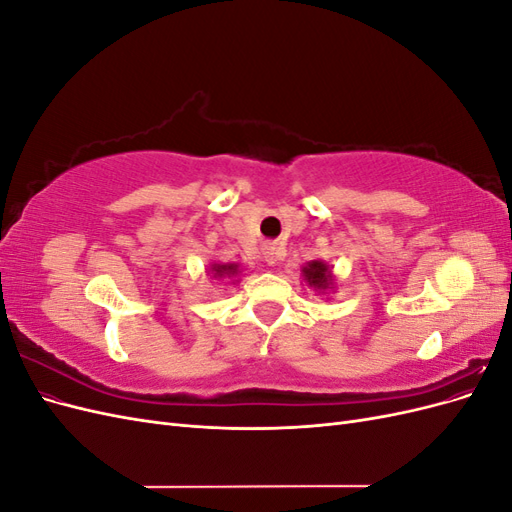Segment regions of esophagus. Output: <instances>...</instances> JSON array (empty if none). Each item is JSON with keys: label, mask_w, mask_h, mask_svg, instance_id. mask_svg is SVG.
<instances>
[{"label": "esophagus", "mask_w": 512, "mask_h": 512, "mask_svg": "<svg viewBox=\"0 0 512 512\" xmlns=\"http://www.w3.org/2000/svg\"><path fill=\"white\" fill-rule=\"evenodd\" d=\"M262 258H265L267 265H271V267H273L275 262L282 258L280 247H277L275 243H267V245H262Z\"/></svg>", "instance_id": "1"}]
</instances>
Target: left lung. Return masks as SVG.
I'll return each instance as SVG.
<instances>
[{"label":"left lung","instance_id":"8db88e82","mask_svg":"<svg viewBox=\"0 0 512 512\" xmlns=\"http://www.w3.org/2000/svg\"><path fill=\"white\" fill-rule=\"evenodd\" d=\"M301 275L305 280V286L312 288L316 294H324L327 297L329 292L335 290V277L333 267L324 260H309L301 269Z\"/></svg>","mask_w":512,"mask_h":512}]
</instances>
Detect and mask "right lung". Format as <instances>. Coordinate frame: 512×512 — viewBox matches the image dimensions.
Returning <instances> with one entry per match:
<instances>
[{"instance_id": "add662e5", "label": "right lung", "mask_w": 512, "mask_h": 512, "mask_svg": "<svg viewBox=\"0 0 512 512\" xmlns=\"http://www.w3.org/2000/svg\"><path fill=\"white\" fill-rule=\"evenodd\" d=\"M213 280H222L228 284H237L241 277V269L237 262H211L207 271Z\"/></svg>"}]
</instances>
